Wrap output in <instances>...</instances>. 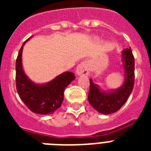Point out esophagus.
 <instances>
[{
	"instance_id": "34e87169",
	"label": "esophagus",
	"mask_w": 151,
	"mask_h": 151,
	"mask_svg": "<svg viewBox=\"0 0 151 151\" xmlns=\"http://www.w3.org/2000/svg\"><path fill=\"white\" fill-rule=\"evenodd\" d=\"M76 73L78 76H88L90 73L88 63L86 61L81 62L76 69Z\"/></svg>"
}]
</instances>
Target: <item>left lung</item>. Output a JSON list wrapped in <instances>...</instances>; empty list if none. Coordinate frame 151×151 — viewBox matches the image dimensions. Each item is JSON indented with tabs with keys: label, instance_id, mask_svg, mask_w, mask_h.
I'll return each instance as SVG.
<instances>
[{
	"label": "left lung",
	"instance_id": "left-lung-1",
	"mask_svg": "<svg viewBox=\"0 0 151 151\" xmlns=\"http://www.w3.org/2000/svg\"><path fill=\"white\" fill-rule=\"evenodd\" d=\"M122 63L124 70V84L117 89L105 92L94 84L90 78L88 99L92 106L103 114H110L121 109L132 92L135 80V59L131 48L122 51Z\"/></svg>",
	"mask_w": 151,
	"mask_h": 151
}]
</instances>
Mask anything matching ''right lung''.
Listing matches in <instances>:
<instances>
[{
    "instance_id": "add662e5",
    "label": "right lung",
    "mask_w": 151,
    "mask_h": 151,
    "mask_svg": "<svg viewBox=\"0 0 151 151\" xmlns=\"http://www.w3.org/2000/svg\"><path fill=\"white\" fill-rule=\"evenodd\" d=\"M27 39V41H29ZM20 48L15 63L16 89L20 99L32 112L38 114H52L61 106L63 101L64 90L75 79L74 73L64 72L45 84H36L29 79L23 71L22 53Z\"/></svg>"
}]
</instances>
